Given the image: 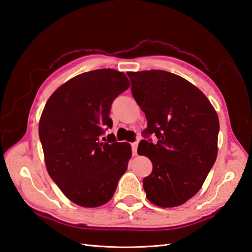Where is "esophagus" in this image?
I'll use <instances>...</instances> for the list:
<instances>
[{
    "mask_svg": "<svg viewBox=\"0 0 252 252\" xmlns=\"http://www.w3.org/2000/svg\"><path fill=\"white\" fill-rule=\"evenodd\" d=\"M138 145H139L138 142L131 143V148H132V155H133V156L136 155V150H138Z\"/></svg>",
    "mask_w": 252,
    "mask_h": 252,
    "instance_id": "esophagus-1",
    "label": "esophagus"
}]
</instances>
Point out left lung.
Masks as SVG:
<instances>
[{"mask_svg": "<svg viewBox=\"0 0 252 252\" xmlns=\"http://www.w3.org/2000/svg\"><path fill=\"white\" fill-rule=\"evenodd\" d=\"M134 100L147 128L138 154L152 163L143 180L147 199L158 207H177L202 188L218 156V113L193 84L164 70L128 72Z\"/></svg>", "mask_w": 252, "mask_h": 252, "instance_id": "left-lung-1", "label": "left lung"}]
</instances>
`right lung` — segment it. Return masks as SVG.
<instances>
[{
    "instance_id": "1",
    "label": "right lung",
    "mask_w": 252,
    "mask_h": 252,
    "mask_svg": "<svg viewBox=\"0 0 252 252\" xmlns=\"http://www.w3.org/2000/svg\"><path fill=\"white\" fill-rule=\"evenodd\" d=\"M130 86L125 73L111 68L81 73L60 86L39 123L45 164L67 199L94 208L111 200L131 158L129 143L113 134L111 104Z\"/></svg>"
}]
</instances>
